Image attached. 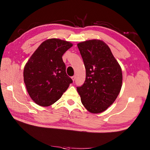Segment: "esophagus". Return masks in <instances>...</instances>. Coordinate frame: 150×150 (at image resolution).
Here are the masks:
<instances>
[{
  "mask_svg": "<svg viewBox=\"0 0 150 150\" xmlns=\"http://www.w3.org/2000/svg\"><path fill=\"white\" fill-rule=\"evenodd\" d=\"M71 79L73 80V81H74L75 80V76H73V77H71Z\"/></svg>",
  "mask_w": 150,
  "mask_h": 150,
  "instance_id": "34e87169",
  "label": "esophagus"
}]
</instances>
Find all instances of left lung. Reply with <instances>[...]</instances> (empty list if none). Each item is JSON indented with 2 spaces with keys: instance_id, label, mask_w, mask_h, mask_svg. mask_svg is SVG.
<instances>
[{
  "instance_id": "1",
  "label": "left lung",
  "mask_w": 150,
  "mask_h": 150,
  "mask_svg": "<svg viewBox=\"0 0 150 150\" xmlns=\"http://www.w3.org/2000/svg\"><path fill=\"white\" fill-rule=\"evenodd\" d=\"M77 46L86 68L84 83L77 87L82 104L92 113L103 112L120 93L122 69L103 40H89L79 43Z\"/></svg>"
}]
</instances>
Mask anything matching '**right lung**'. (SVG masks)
<instances>
[{"mask_svg": "<svg viewBox=\"0 0 150 150\" xmlns=\"http://www.w3.org/2000/svg\"><path fill=\"white\" fill-rule=\"evenodd\" d=\"M73 44L58 39H47L31 56L24 69V81L35 103L49 106L62 97L73 81L66 72L62 57Z\"/></svg>", "mask_w": 150, "mask_h": 150, "instance_id": "1", "label": "right lung"}]
</instances>
